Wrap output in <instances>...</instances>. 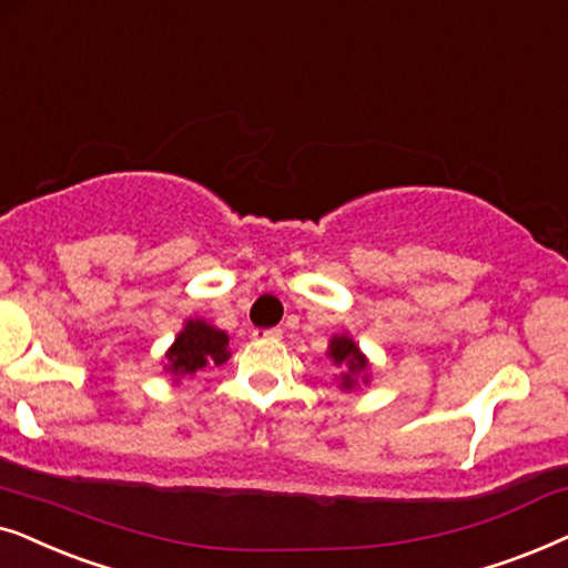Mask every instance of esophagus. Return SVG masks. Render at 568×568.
I'll return each mask as SVG.
<instances>
[{"label": "esophagus", "mask_w": 568, "mask_h": 568, "mask_svg": "<svg viewBox=\"0 0 568 568\" xmlns=\"http://www.w3.org/2000/svg\"><path fill=\"white\" fill-rule=\"evenodd\" d=\"M252 337H254V339H280V337H283V329H280V327H272V329H254Z\"/></svg>", "instance_id": "esophagus-1"}]
</instances>
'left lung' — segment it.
<instances>
[{
    "label": "left lung",
    "instance_id": "left-lung-1",
    "mask_svg": "<svg viewBox=\"0 0 568 568\" xmlns=\"http://www.w3.org/2000/svg\"><path fill=\"white\" fill-rule=\"evenodd\" d=\"M327 355L332 358L335 366L343 368L339 374V387L343 389H355L358 382L366 384L368 382V361L366 355L361 353V347L353 343L351 335H335L329 339V351Z\"/></svg>",
    "mask_w": 568,
    "mask_h": 568
}]
</instances>
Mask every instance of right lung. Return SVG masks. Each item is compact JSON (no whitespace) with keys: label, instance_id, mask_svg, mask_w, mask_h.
Instances as JSON below:
<instances>
[{"label":"right lung","instance_id":"add662e5","mask_svg":"<svg viewBox=\"0 0 568 568\" xmlns=\"http://www.w3.org/2000/svg\"><path fill=\"white\" fill-rule=\"evenodd\" d=\"M229 335L205 320H186L173 345L165 353V372L173 379L192 376L207 366H223L229 361Z\"/></svg>","mask_w":568,"mask_h":568}]
</instances>
